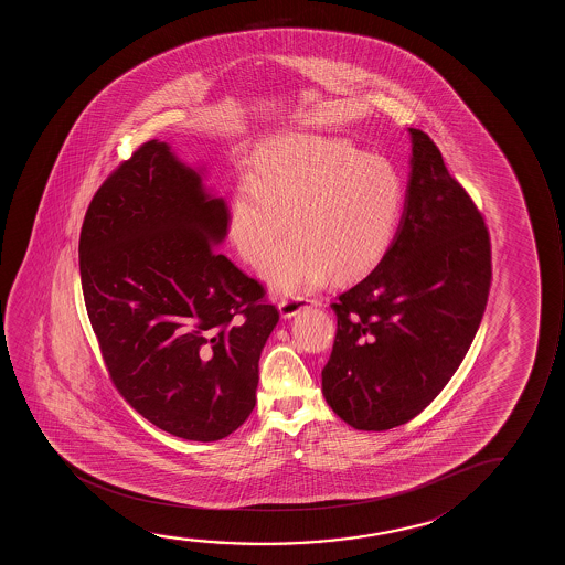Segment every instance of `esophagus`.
Returning a JSON list of instances; mask_svg holds the SVG:
<instances>
[{
	"instance_id": "34e87169",
	"label": "esophagus",
	"mask_w": 565,
	"mask_h": 565,
	"mask_svg": "<svg viewBox=\"0 0 565 565\" xmlns=\"http://www.w3.org/2000/svg\"><path fill=\"white\" fill-rule=\"evenodd\" d=\"M307 302L315 301H309V299H305V297H291V299H281L278 305L279 312H281V317L284 318L295 317L299 310L307 307Z\"/></svg>"
}]
</instances>
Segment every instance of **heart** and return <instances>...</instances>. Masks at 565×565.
<instances>
[{
    "instance_id": "heart-1",
    "label": "heart",
    "mask_w": 565,
    "mask_h": 565,
    "mask_svg": "<svg viewBox=\"0 0 565 565\" xmlns=\"http://www.w3.org/2000/svg\"><path fill=\"white\" fill-rule=\"evenodd\" d=\"M405 185L394 163L345 140L294 135L256 152L227 210V233L248 264L263 266L286 235L296 237L266 264L278 294L371 270L397 233Z\"/></svg>"
}]
</instances>
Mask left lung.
Segmentation results:
<instances>
[{
	"label": "left lung",
	"instance_id": "left-lung-1",
	"mask_svg": "<svg viewBox=\"0 0 565 565\" xmlns=\"http://www.w3.org/2000/svg\"><path fill=\"white\" fill-rule=\"evenodd\" d=\"M409 132V183L394 241L332 302L338 332L322 392L356 430L405 425L440 394L471 348L492 281L484 217L433 139Z\"/></svg>",
	"mask_w": 565,
	"mask_h": 565
}]
</instances>
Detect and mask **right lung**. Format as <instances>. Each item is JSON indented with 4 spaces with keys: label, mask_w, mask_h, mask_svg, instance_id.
Listing matches in <instances>:
<instances>
[{
    "label": "right lung",
    "mask_w": 565,
    "mask_h": 565,
    "mask_svg": "<svg viewBox=\"0 0 565 565\" xmlns=\"http://www.w3.org/2000/svg\"><path fill=\"white\" fill-rule=\"evenodd\" d=\"M227 204L168 142L148 140L86 210L78 268L109 380L152 425L222 440L255 409L279 312L220 245Z\"/></svg>",
    "instance_id": "obj_1"
}]
</instances>
